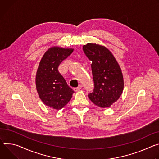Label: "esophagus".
I'll return each mask as SVG.
<instances>
[{
    "mask_svg": "<svg viewBox=\"0 0 159 159\" xmlns=\"http://www.w3.org/2000/svg\"><path fill=\"white\" fill-rule=\"evenodd\" d=\"M80 90H81V88L80 87H76V88H75V89H74L75 92H78Z\"/></svg>",
    "mask_w": 159,
    "mask_h": 159,
    "instance_id": "obj_1",
    "label": "esophagus"
}]
</instances>
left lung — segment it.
Returning a JSON list of instances; mask_svg holds the SVG:
<instances>
[{
	"label": "left lung",
	"instance_id": "left-lung-1",
	"mask_svg": "<svg viewBox=\"0 0 159 159\" xmlns=\"http://www.w3.org/2000/svg\"><path fill=\"white\" fill-rule=\"evenodd\" d=\"M83 49L92 61L95 87L89 97L97 106L109 107L119 98L124 89L121 69L112 52L105 46L89 43L83 45Z\"/></svg>",
	"mask_w": 159,
	"mask_h": 159
}]
</instances>
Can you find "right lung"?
Returning a JSON list of instances; mask_svg holds the SVG:
<instances>
[{
  "label": "right lung",
  "mask_w": 159,
  "mask_h": 159,
  "mask_svg": "<svg viewBox=\"0 0 159 159\" xmlns=\"http://www.w3.org/2000/svg\"><path fill=\"white\" fill-rule=\"evenodd\" d=\"M73 50L57 46L49 48L42 57L37 70L35 83L39 96L45 105L55 110L63 108L75 92L58 71L59 65Z\"/></svg>",
  "instance_id": "1"
}]
</instances>
